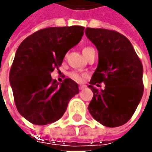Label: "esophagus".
Segmentation results:
<instances>
[{
	"mask_svg": "<svg viewBox=\"0 0 152 152\" xmlns=\"http://www.w3.org/2000/svg\"><path fill=\"white\" fill-rule=\"evenodd\" d=\"M79 90H84L85 88H86V85H79Z\"/></svg>",
	"mask_w": 152,
	"mask_h": 152,
	"instance_id": "esophagus-1",
	"label": "esophagus"
}]
</instances>
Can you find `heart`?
<instances>
[{
	"mask_svg": "<svg viewBox=\"0 0 152 152\" xmlns=\"http://www.w3.org/2000/svg\"><path fill=\"white\" fill-rule=\"evenodd\" d=\"M91 49H93V48H91V47H85V48H84V50H83V54L87 53V52L90 51ZM69 76L71 77V79H73V80L76 81V82H82V81L84 80V78H85V75L79 74V73H75V72H73V73H70Z\"/></svg>",
	"mask_w": 152,
	"mask_h": 152,
	"instance_id": "heart-1",
	"label": "heart"
}]
</instances>
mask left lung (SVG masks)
<instances>
[{
	"label": "left lung",
	"instance_id": "obj_1",
	"mask_svg": "<svg viewBox=\"0 0 152 152\" xmlns=\"http://www.w3.org/2000/svg\"><path fill=\"white\" fill-rule=\"evenodd\" d=\"M85 34L98 50V65L88 85L94 94L88 110L102 125H123L143 96L142 63L130 41L119 33L86 28ZM102 82L105 89L98 91L94 85Z\"/></svg>",
	"mask_w": 152,
	"mask_h": 152
}]
</instances>
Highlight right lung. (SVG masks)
<instances>
[{
  "label": "right lung",
  "mask_w": 152,
  "mask_h": 152,
  "mask_svg": "<svg viewBox=\"0 0 152 152\" xmlns=\"http://www.w3.org/2000/svg\"><path fill=\"white\" fill-rule=\"evenodd\" d=\"M84 29L82 26L46 28L18 46L9 81L18 113L33 124L46 125L60 119L69 101L79 94V85L73 79L59 84L52 81L50 73L79 44Z\"/></svg>",
  "instance_id": "obj_1"
}]
</instances>
